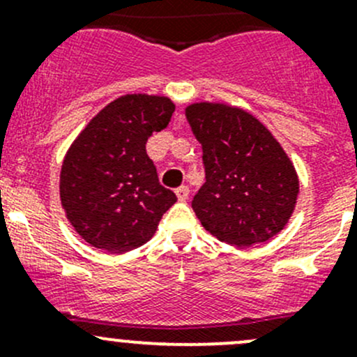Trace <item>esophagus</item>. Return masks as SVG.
I'll return each mask as SVG.
<instances>
[{
    "label": "esophagus",
    "instance_id": "34e87169",
    "mask_svg": "<svg viewBox=\"0 0 357 357\" xmlns=\"http://www.w3.org/2000/svg\"><path fill=\"white\" fill-rule=\"evenodd\" d=\"M188 195H190L188 186H179V188L176 190V197H178L179 202H186V199H188Z\"/></svg>",
    "mask_w": 357,
    "mask_h": 357
}]
</instances>
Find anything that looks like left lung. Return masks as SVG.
<instances>
[{
  "label": "left lung",
  "mask_w": 357,
  "mask_h": 357,
  "mask_svg": "<svg viewBox=\"0 0 357 357\" xmlns=\"http://www.w3.org/2000/svg\"><path fill=\"white\" fill-rule=\"evenodd\" d=\"M202 143L205 183L192 207L205 229L228 245L264 243L287 226L298 176L278 139L238 107L192 103L185 110Z\"/></svg>",
  "instance_id": "8db88e82"
}]
</instances>
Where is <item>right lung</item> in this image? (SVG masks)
Returning a JSON list of instances; mask_svg holds the SVG:
<instances>
[{"mask_svg":"<svg viewBox=\"0 0 357 357\" xmlns=\"http://www.w3.org/2000/svg\"><path fill=\"white\" fill-rule=\"evenodd\" d=\"M174 109L167 96H119L68 146L60 171V202L86 243L124 254L155 235L176 195L158 183L146 142L167 128Z\"/></svg>","mask_w":357,"mask_h":357,"instance_id":"1","label":"right lung"}]
</instances>
